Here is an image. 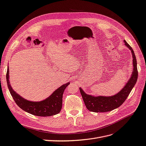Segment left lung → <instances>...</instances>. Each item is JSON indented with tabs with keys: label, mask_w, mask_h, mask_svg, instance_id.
<instances>
[{
	"label": "left lung",
	"mask_w": 146,
	"mask_h": 146,
	"mask_svg": "<svg viewBox=\"0 0 146 146\" xmlns=\"http://www.w3.org/2000/svg\"><path fill=\"white\" fill-rule=\"evenodd\" d=\"M125 45L129 48L132 54L133 70L130 78L129 79L127 84L125 85L120 92L112 96H94L85 93L81 87L80 90L83 101L84 102L87 109L90 111L95 112H105L111 111L121 106L125 101L127 97L131 92L138 80V69H137L136 59L132 48L129 45L125 40L123 41Z\"/></svg>",
	"instance_id": "8db88e82"
}]
</instances>
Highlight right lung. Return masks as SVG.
<instances>
[{
  "label": "right lung",
  "instance_id": "1",
  "mask_svg": "<svg viewBox=\"0 0 146 146\" xmlns=\"http://www.w3.org/2000/svg\"><path fill=\"white\" fill-rule=\"evenodd\" d=\"M7 82L8 89L12 97L17 105L23 110L28 113H30L40 117H47L59 114L62 106V97L66 87L70 82L66 83L59 87L49 97L40 102L29 101L20 96L13 89L9 80V68H7Z\"/></svg>",
  "mask_w": 146,
  "mask_h": 146
}]
</instances>
